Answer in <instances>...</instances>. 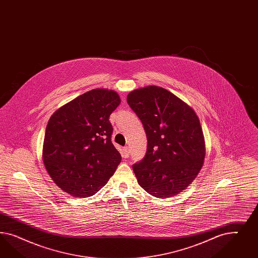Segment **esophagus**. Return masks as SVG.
<instances>
[{
	"label": "esophagus",
	"mask_w": 258,
	"mask_h": 258,
	"mask_svg": "<svg viewBox=\"0 0 258 258\" xmlns=\"http://www.w3.org/2000/svg\"><path fill=\"white\" fill-rule=\"evenodd\" d=\"M123 156L125 157V158H127V157L130 156V149H128V147H124V149H123Z\"/></svg>",
	"instance_id": "1"
}]
</instances>
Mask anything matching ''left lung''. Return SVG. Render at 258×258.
<instances>
[{"mask_svg": "<svg viewBox=\"0 0 258 258\" xmlns=\"http://www.w3.org/2000/svg\"><path fill=\"white\" fill-rule=\"evenodd\" d=\"M126 102L148 138L146 156L133 164L138 183L160 199L182 192L201 171L205 157L203 130L194 109L158 86L136 89Z\"/></svg>", "mask_w": 258, "mask_h": 258, "instance_id": "1", "label": "left lung"}]
</instances>
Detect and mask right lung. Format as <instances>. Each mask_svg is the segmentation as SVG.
I'll return each mask as SVG.
<instances>
[{
    "mask_svg": "<svg viewBox=\"0 0 258 258\" xmlns=\"http://www.w3.org/2000/svg\"><path fill=\"white\" fill-rule=\"evenodd\" d=\"M116 92L94 89L56 109L47 124L42 158L50 177L76 198L93 196L114 174L121 155L111 143L109 115Z\"/></svg>",
    "mask_w": 258,
    "mask_h": 258,
    "instance_id": "add662e5",
    "label": "right lung"
}]
</instances>
